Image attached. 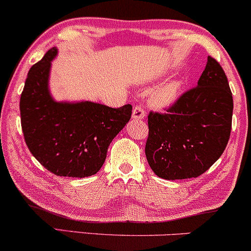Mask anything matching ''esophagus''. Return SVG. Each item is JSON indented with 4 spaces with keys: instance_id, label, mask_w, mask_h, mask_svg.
I'll list each match as a JSON object with an SVG mask.
<instances>
[{
    "instance_id": "esophagus-1",
    "label": "esophagus",
    "mask_w": 251,
    "mask_h": 251,
    "mask_svg": "<svg viewBox=\"0 0 251 251\" xmlns=\"http://www.w3.org/2000/svg\"><path fill=\"white\" fill-rule=\"evenodd\" d=\"M145 116H146V112H145V109H144L143 106L137 105L133 108V112H132V118H133V119H138V120L144 119Z\"/></svg>"
}]
</instances>
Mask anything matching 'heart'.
<instances>
[{"mask_svg": "<svg viewBox=\"0 0 251 251\" xmlns=\"http://www.w3.org/2000/svg\"><path fill=\"white\" fill-rule=\"evenodd\" d=\"M179 83L178 82H170L163 88L155 93L154 96V102L159 106H166L172 103L178 97L179 93Z\"/></svg>", "mask_w": 251, "mask_h": 251, "instance_id": "b5f03b06", "label": "heart"}]
</instances>
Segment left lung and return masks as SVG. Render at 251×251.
Returning <instances> with one entry per match:
<instances>
[{
    "instance_id": "8db88e82",
    "label": "left lung",
    "mask_w": 251,
    "mask_h": 251,
    "mask_svg": "<svg viewBox=\"0 0 251 251\" xmlns=\"http://www.w3.org/2000/svg\"><path fill=\"white\" fill-rule=\"evenodd\" d=\"M232 93L222 66L208 56L196 87L184 92L165 113L151 111L145 154L158 177L196 178L211 168L229 142Z\"/></svg>"
}]
</instances>
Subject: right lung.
<instances>
[{"label": "right lung", "instance_id": "obj_1", "mask_svg": "<svg viewBox=\"0 0 251 251\" xmlns=\"http://www.w3.org/2000/svg\"><path fill=\"white\" fill-rule=\"evenodd\" d=\"M56 53L51 48L28 72L20 99L22 132L30 153L51 174L89 177L101 169L109 144L131 119L132 105L54 101L48 76Z\"/></svg>", "mask_w": 251, "mask_h": 251}]
</instances>
